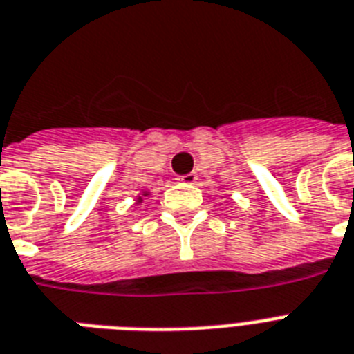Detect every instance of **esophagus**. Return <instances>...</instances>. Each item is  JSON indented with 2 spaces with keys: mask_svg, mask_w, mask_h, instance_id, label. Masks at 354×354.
Masks as SVG:
<instances>
[{
  "mask_svg": "<svg viewBox=\"0 0 354 354\" xmlns=\"http://www.w3.org/2000/svg\"><path fill=\"white\" fill-rule=\"evenodd\" d=\"M178 182H182V183H194V182H196V174H194V172H189V174H183V176H178Z\"/></svg>",
  "mask_w": 354,
  "mask_h": 354,
  "instance_id": "34e87169",
  "label": "esophagus"
}]
</instances>
